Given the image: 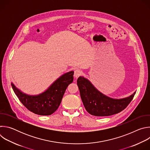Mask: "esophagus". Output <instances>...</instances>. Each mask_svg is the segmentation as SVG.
Listing matches in <instances>:
<instances>
[{
  "label": "esophagus",
  "mask_w": 150,
  "mask_h": 150,
  "mask_svg": "<svg viewBox=\"0 0 150 150\" xmlns=\"http://www.w3.org/2000/svg\"><path fill=\"white\" fill-rule=\"evenodd\" d=\"M82 74V71L79 69H76L74 71V76L75 78H78Z\"/></svg>",
  "instance_id": "1"
}]
</instances>
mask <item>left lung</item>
I'll list each match as a JSON object with an SVG mask.
<instances>
[{"label": "left lung", "mask_w": 150, "mask_h": 150, "mask_svg": "<svg viewBox=\"0 0 150 150\" xmlns=\"http://www.w3.org/2000/svg\"><path fill=\"white\" fill-rule=\"evenodd\" d=\"M77 85L85 109L95 116H109L120 113L131 103L136 93L126 98L113 99L101 93L82 76L78 78Z\"/></svg>", "instance_id": "1"}]
</instances>
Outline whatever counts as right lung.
Instances as JSON below:
<instances>
[{
	"label": "right lung",
	"mask_w": 150,
	"mask_h": 150,
	"mask_svg": "<svg viewBox=\"0 0 150 150\" xmlns=\"http://www.w3.org/2000/svg\"><path fill=\"white\" fill-rule=\"evenodd\" d=\"M74 71L62 75L44 93L29 96L21 92L12 83L13 90L20 101L30 112L41 116L53 114L59 108L68 85L73 82Z\"/></svg>",
	"instance_id": "1"
}]
</instances>
